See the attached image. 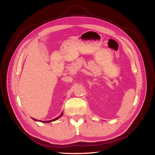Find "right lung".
Instances as JSON below:
<instances>
[{"instance_id": "add662e5", "label": "right lung", "mask_w": 155, "mask_h": 155, "mask_svg": "<svg viewBox=\"0 0 155 155\" xmlns=\"http://www.w3.org/2000/svg\"><path fill=\"white\" fill-rule=\"evenodd\" d=\"M62 115V113L61 114V115H59V116L58 117H57L56 118H54V119H52V120H47V121H42V120H41V122H42V123H51V122H52V121H54V120H57L58 118H60L61 116ZM34 120H35V118H33Z\"/></svg>"}]
</instances>
